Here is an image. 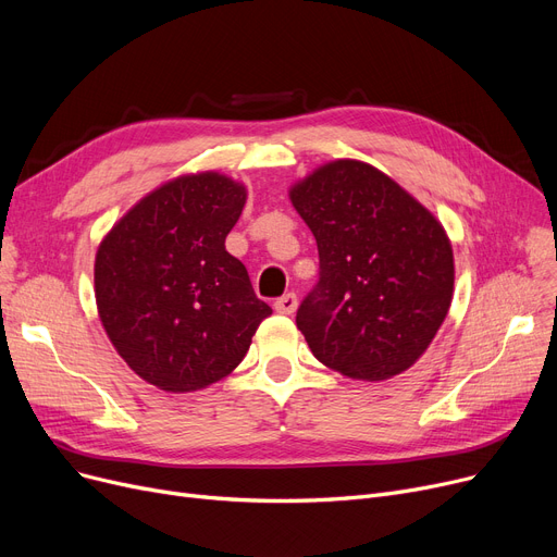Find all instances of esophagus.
Segmentation results:
<instances>
[{"mask_svg": "<svg viewBox=\"0 0 557 557\" xmlns=\"http://www.w3.org/2000/svg\"><path fill=\"white\" fill-rule=\"evenodd\" d=\"M275 311L277 313H284V315H290L296 309H298V296L296 294H284L282 298L275 300Z\"/></svg>", "mask_w": 557, "mask_h": 557, "instance_id": "esophagus-1", "label": "esophagus"}]
</instances>
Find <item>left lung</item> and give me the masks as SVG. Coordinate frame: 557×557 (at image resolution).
I'll list each match as a JSON object with an SVG mask.
<instances>
[{
    "mask_svg": "<svg viewBox=\"0 0 557 557\" xmlns=\"http://www.w3.org/2000/svg\"><path fill=\"white\" fill-rule=\"evenodd\" d=\"M288 196L320 257L318 284L296 315L313 357L363 382L411 368L454 296V252L441 221L359 160L318 166Z\"/></svg>",
    "mask_w": 557,
    "mask_h": 557,
    "instance_id": "left-lung-1",
    "label": "left lung"
}]
</instances>
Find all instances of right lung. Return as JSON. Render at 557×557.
<instances>
[{
	"instance_id": "obj_1",
	"label": "right lung",
	"mask_w": 557,
	"mask_h": 557,
	"mask_svg": "<svg viewBox=\"0 0 557 557\" xmlns=\"http://www.w3.org/2000/svg\"><path fill=\"white\" fill-rule=\"evenodd\" d=\"M246 187L205 171L144 196L101 242L95 296L103 330L144 382L191 393L242 363L273 309L225 250Z\"/></svg>"
}]
</instances>
